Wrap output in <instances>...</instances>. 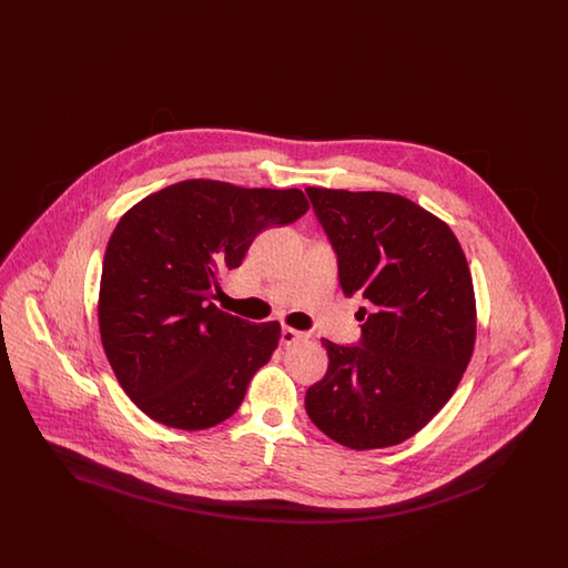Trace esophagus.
Returning a JSON list of instances; mask_svg holds the SVG:
<instances>
[{
    "mask_svg": "<svg viewBox=\"0 0 568 568\" xmlns=\"http://www.w3.org/2000/svg\"><path fill=\"white\" fill-rule=\"evenodd\" d=\"M306 338H308V336H306L304 332H297L294 327H283V332H281V343H283L285 347L302 343V341H306Z\"/></svg>",
    "mask_w": 568,
    "mask_h": 568,
    "instance_id": "34e87169",
    "label": "esophagus"
}]
</instances>
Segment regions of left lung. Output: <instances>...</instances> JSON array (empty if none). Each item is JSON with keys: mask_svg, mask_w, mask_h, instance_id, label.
<instances>
[{"mask_svg": "<svg viewBox=\"0 0 568 568\" xmlns=\"http://www.w3.org/2000/svg\"><path fill=\"white\" fill-rule=\"evenodd\" d=\"M338 255L347 296L371 311L362 341L324 338L329 366L306 392L311 422L355 452L398 445L454 396L473 357L477 304L466 255L452 227L387 191L306 187Z\"/></svg>", "mask_w": 568, "mask_h": 568, "instance_id": "obj_1", "label": "left lung"}]
</instances>
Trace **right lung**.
Segmentation results:
<instances>
[{
  "label": "right lung",
  "instance_id": "obj_1",
  "mask_svg": "<svg viewBox=\"0 0 568 568\" xmlns=\"http://www.w3.org/2000/svg\"><path fill=\"white\" fill-rule=\"evenodd\" d=\"M308 211L300 190L190 179L134 204L110 236L98 320L110 366L144 415L176 430L232 417L278 347L281 324H248L211 302L268 225Z\"/></svg>",
  "mask_w": 568,
  "mask_h": 568
}]
</instances>
